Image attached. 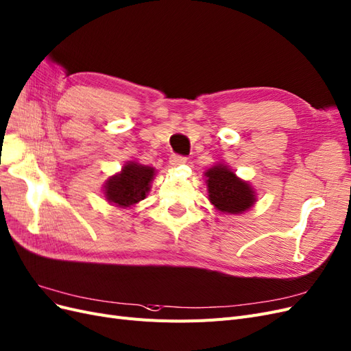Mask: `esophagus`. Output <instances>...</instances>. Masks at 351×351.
I'll return each mask as SVG.
<instances>
[{
    "label": "esophagus",
    "instance_id": "esophagus-1",
    "mask_svg": "<svg viewBox=\"0 0 351 351\" xmlns=\"http://www.w3.org/2000/svg\"><path fill=\"white\" fill-rule=\"evenodd\" d=\"M186 161H187L186 156H183V155H178V154H173V155H171V158H170V164H171L173 167H177V165L184 164Z\"/></svg>",
    "mask_w": 351,
    "mask_h": 351
}]
</instances>
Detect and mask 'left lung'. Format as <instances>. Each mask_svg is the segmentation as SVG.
<instances>
[{
  "instance_id": "obj_1",
  "label": "left lung",
  "mask_w": 351,
  "mask_h": 351,
  "mask_svg": "<svg viewBox=\"0 0 351 351\" xmlns=\"http://www.w3.org/2000/svg\"><path fill=\"white\" fill-rule=\"evenodd\" d=\"M206 177L209 200L221 212L243 213L256 202L252 189L226 167H212L206 171Z\"/></svg>"
}]
</instances>
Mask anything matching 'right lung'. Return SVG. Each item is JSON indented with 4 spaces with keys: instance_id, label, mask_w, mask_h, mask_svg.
Wrapping results in <instances>:
<instances>
[{
    "instance_id": "obj_1",
    "label": "right lung",
    "mask_w": 351,
    "mask_h": 351,
    "mask_svg": "<svg viewBox=\"0 0 351 351\" xmlns=\"http://www.w3.org/2000/svg\"><path fill=\"white\" fill-rule=\"evenodd\" d=\"M154 177V168L129 162L120 174L112 177L106 184V197L117 206L128 208L145 199Z\"/></svg>"
}]
</instances>
